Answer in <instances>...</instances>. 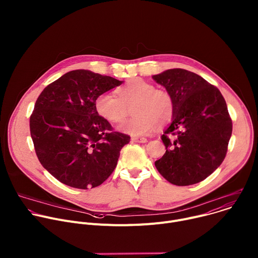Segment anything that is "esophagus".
<instances>
[{"mask_svg":"<svg viewBox=\"0 0 258 258\" xmlns=\"http://www.w3.org/2000/svg\"><path fill=\"white\" fill-rule=\"evenodd\" d=\"M132 141L136 142V143H146L147 139L144 137H133Z\"/></svg>","mask_w":258,"mask_h":258,"instance_id":"34e87169","label":"esophagus"}]
</instances>
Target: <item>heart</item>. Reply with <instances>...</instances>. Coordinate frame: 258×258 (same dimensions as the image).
Returning a JSON list of instances; mask_svg holds the SVG:
<instances>
[{"instance_id":"1","label":"heart","mask_w":258,"mask_h":258,"mask_svg":"<svg viewBox=\"0 0 258 258\" xmlns=\"http://www.w3.org/2000/svg\"><path fill=\"white\" fill-rule=\"evenodd\" d=\"M117 96L100 94L95 101L98 114L107 121L121 122L133 107L132 118L119 125V131L132 136L149 134L157 124L167 123L173 114L170 95L141 79H135L117 89Z\"/></svg>"}]
</instances>
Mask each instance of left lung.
<instances>
[{"label":"left lung","mask_w":258,"mask_h":258,"mask_svg":"<svg viewBox=\"0 0 258 258\" xmlns=\"http://www.w3.org/2000/svg\"><path fill=\"white\" fill-rule=\"evenodd\" d=\"M152 78L173 102L172 121L161 136L166 151L155 166L175 186L200 182L228 151L233 124L226 100L216 87L186 69H168Z\"/></svg>","instance_id":"obj_1"}]
</instances>
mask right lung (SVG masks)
I'll return each mask as SVG.
<instances>
[{"label":"right lung","mask_w":258,"mask_h":258,"mask_svg":"<svg viewBox=\"0 0 258 258\" xmlns=\"http://www.w3.org/2000/svg\"><path fill=\"white\" fill-rule=\"evenodd\" d=\"M123 82L90 70H72L47 86L29 119L30 136L41 164L64 185L100 186L113 172L128 135L114 132L95 101Z\"/></svg>","instance_id":"add662e5"}]
</instances>
